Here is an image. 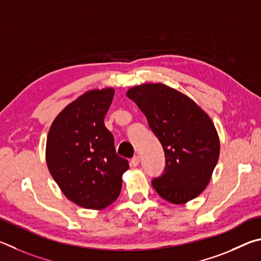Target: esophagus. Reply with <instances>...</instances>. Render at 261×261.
<instances>
[{"mask_svg": "<svg viewBox=\"0 0 261 261\" xmlns=\"http://www.w3.org/2000/svg\"><path fill=\"white\" fill-rule=\"evenodd\" d=\"M140 164V157L139 156H135V157H133L132 158V161H130V166L132 167H136Z\"/></svg>", "mask_w": 261, "mask_h": 261, "instance_id": "34e87169", "label": "esophagus"}]
</instances>
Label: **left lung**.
Masks as SVG:
<instances>
[{
	"label": "left lung",
	"mask_w": 261,
	"mask_h": 261,
	"mask_svg": "<svg viewBox=\"0 0 261 261\" xmlns=\"http://www.w3.org/2000/svg\"><path fill=\"white\" fill-rule=\"evenodd\" d=\"M162 143L166 167L152 180L157 194L185 204L206 188L220 154V141L211 118L188 96L164 84L128 89Z\"/></svg>",
	"instance_id": "obj_1"
}]
</instances>
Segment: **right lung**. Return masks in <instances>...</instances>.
<instances>
[{
	"instance_id": "1",
	"label": "right lung",
	"mask_w": 261,
	"mask_h": 261,
	"mask_svg": "<svg viewBox=\"0 0 261 261\" xmlns=\"http://www.w3.org/2000/svg\"><path fill=\"white\" fill-rule=\"evenodd\" d=\"M113 88L79 96L55 118L45 145L50 174L66 197L81 207L102 210L118 198L129 165L119 157L104 117Z\"/></svg>"
}]
</instances>
